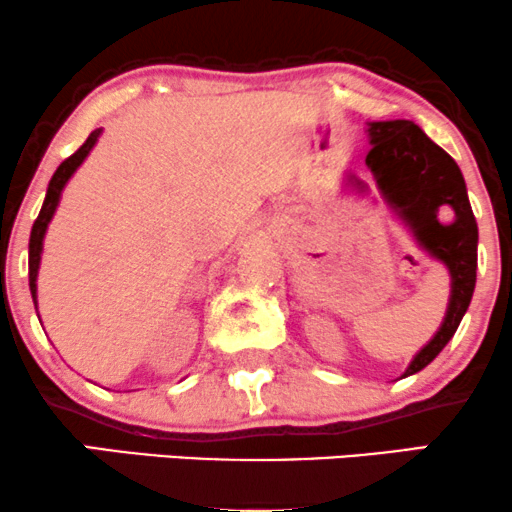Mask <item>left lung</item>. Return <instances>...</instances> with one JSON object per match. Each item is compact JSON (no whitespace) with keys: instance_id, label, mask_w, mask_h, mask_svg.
<instances>
[{"instance_id":"obj_1","label":"left lung","mask_w":512,"mask_h":512,"mask_svg":"<svg viewBox=\"0 0 512 512\" xmlns=\"http://www.w3.org/2000/svg\"><path fill=\"white\" fill-rule=\"evenodd\" d=\"M370 151L366 166L378 185L380 197L409 228L428 257L443 262L450 274V301L438 332L404 370L402 378L419 373L436 358L460 327L474 284H477V219L467 197L462 170L448 151L426 137L411 120L368 122ZM346 182L358 192L368 185L346 173ZM453 209L452 222L439 221V209Z\"/></svg>"}]
</instances>
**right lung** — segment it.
I'll return each instance as SVG.
<instances>
[{
  "instance_id": "add662e5",
  "label": "right lung",
  "mask_w": 512,
  "mask_h": 512,
  "mask_svg": "<svg viewBox=\"0 0 512 512\" xmlns=\"http://www.w3.org/2000/svg\"><path fill=\"white\" fill-rule=\"evenodd\" d=\"M103 129H93L91 134H88V139L84 144H81V149L76 151L67 158V161L60 163V168L55 170V175H52L50 185H48V195H45V202H43V209H40L38 219H35L33 228H31V240H28V284H31V296H33V303L38 305V269H40V255H43V240H45V233H48V226L52 221V216H55L57 211V204H60L62 199V190L64 185H67L69 178L76 173V168L81 166V163L86 161V156L91 154V149L96 146L98 137H101Z\"/></svg>"
}]
</instances>
